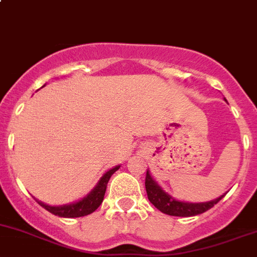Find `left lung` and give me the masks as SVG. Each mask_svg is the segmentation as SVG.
Segmentation results:
<instances>
[{
  "mask_svg": "<svg viewBox=\"0 0 257 257\" xmlns=\"http://www.w3.org/2000/svg\"><path fill=\"white\" fill-rule=\"evenodd\" d=\"M146 189L148 200L151 201L154 207H157L161 212L166 213V215L178 216V217H191V216L201 215V213L212 208L226 195L225 193V195L220 196L212 201H208V202H187V201L176 200L157 183L156 179L152 177L149 169L147 171L146 176Z\"/></svg>",
  "mask_w": 257,
  "mask_h": 257,
  "instance_id": "left-lung-1",
  "label": "left lung"
}]
</instances>
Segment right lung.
<instances>
[{
    "instance_id": "1",
    "label": "right lung",
    "mask_w": 257,
    "mask_h": 257,
    "mask_svg": "<svg viewBox=\"0 0 257 257\" xmlns=\"http://www.w3.org/2000/svg\"><path fill=\"white\" fill-rule=\"evenodd\" d=\"M120 168V166H115L111 169H109L108 172L101 176V178L99 179V182L96 183V186L89 192L85 197H83L81 200L76 201V202L68 203V205H61V206H51L47 205V203L41 202L37 198L35 200L37 201L40 206L45 208V210L49 211L50 213L55 216H59V217H66V218H74V217H83V216L90 215L93 213L99 206L101 205L104 200V195H105L106 191V184H108L110 177L115 173L118 169Z\"/></svg>"
}]
</instances>
